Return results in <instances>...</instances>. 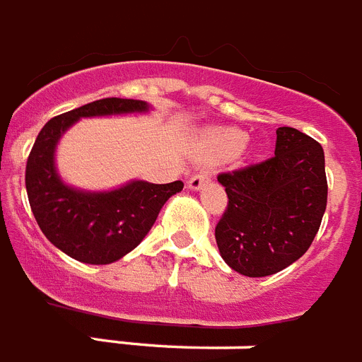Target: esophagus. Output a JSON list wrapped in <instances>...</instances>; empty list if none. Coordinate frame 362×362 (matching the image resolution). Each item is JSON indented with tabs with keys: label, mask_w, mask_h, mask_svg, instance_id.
<instances>
[{
	"label": "esophagus",
	"mask_w": 362,
	"mask_h": 362,
	"mask_svg": "<svg viewBox=\"0 0 362 362\" xmlns=\"http://www.w3.org/2000/svg\"><path fill=\"white\" fill-rule=\"evenodd\" d=\"M211 175H212L211 170H202V172H197V174H194L192 177L188 179L187 187L190 188V190H199L203 185H206L209 181H211Z\"/></svg>",
	"instance_id": "obj_1"
}]
</instances>
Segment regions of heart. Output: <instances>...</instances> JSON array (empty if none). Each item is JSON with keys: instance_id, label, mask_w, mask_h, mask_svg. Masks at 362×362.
Returning a JSON list of instances; mask_svg holds the SVG:
<instances>
[{"instance_id": "1", "label": "heart", "mask_w": 362, "mask_h": 362, "mask_svg": "<svg viewBox=\"0 0 362 362\" xmlns=\"http://www.w3.org/2000/svg\"><path fill=\"white\" fill-rule=\"evenodd\" d=\"M247 135L240 129L234 128H223V129H214L209 135V143H211L212 150L219 156H233L245 143Z\"/></svg>"}]
</instances>
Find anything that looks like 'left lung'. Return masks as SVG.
I'll return each mask as SVG.
<instances>
[{
	"label": "left lung",
	"mask_w": 362,
	"mask_h": 362,
	"mask_svg": "<svg viewBox=\"0 0 362 362\" xmlns=\"http://www.w3.org/2000/svg\"><path fill=\"white\" fill-rule=\"evenodd\" d=\"M228 197L216 243L243 276H269L310 249L319 233L328 181L324 150L295 128L276 129L274 157L218 175Z\"/></svg>",
	"instance_id": "8db88e82"
}]
</instances>
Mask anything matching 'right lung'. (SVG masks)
Segmentation results:
<instances>
[{
	"mask_svg": "<svg viewBox=\"0 0 362 362\" xmlns=\"http://www.w3.org/2000/svg\"><path fill=\"white\" fill-rule=\"evenodd\" d=\"M148 110L144 100L100 98L51 119L34 141L25 168L30 211L49 242L71 258L93 265L120 260L143 242L163 205L183 190V181H129L107 192H86L66 185L58 175L57 144L76 120Z\"/></svg>",
	"mask_w": 362,
	"mask_h": 362,
	"instance_id": "right-lung-1",
	"label": "right lung"
}]
</instances>
